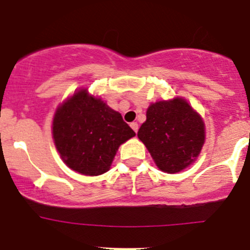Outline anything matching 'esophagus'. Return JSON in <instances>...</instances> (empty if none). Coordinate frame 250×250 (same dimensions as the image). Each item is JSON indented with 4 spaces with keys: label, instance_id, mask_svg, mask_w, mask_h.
Masks as SVG:
<instances>
[{
    "label": "esophagus",
    "instance_id": "esophagus-1",
    "mask_svg": "<svg viewBox=\"0 0 250 250\" xmlns=\"http://www.w3.org/2000/svg\"><path fill=\"white\" fill-rule=\"evenodd\" d=\"M130 127H132V129L134 130L135 133H138V129H139V125H138V123H137V122L130 123Z\"/></svg>",
    "mask_w": 250,
    "mask_h": 250
}]
</instances>
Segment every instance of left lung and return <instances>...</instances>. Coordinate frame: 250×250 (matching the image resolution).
<instances>
[{
	"label": "left lung",
	"mask_w": 250,
	"mask_h": 250,
	"mask_svg": "<svg viewBox=\"0 0 250 250\" xmlns=\"http://www.w3.org/2000/svg\"><path fill=\"white\" fill-rule=\"evenodd\" d=\"M138 138L162 172H181L200 155L204 122L183 98L153 103L146 111Z\"/></svg>",
	"instance_id": "left-lung-1"
}]
</instances>
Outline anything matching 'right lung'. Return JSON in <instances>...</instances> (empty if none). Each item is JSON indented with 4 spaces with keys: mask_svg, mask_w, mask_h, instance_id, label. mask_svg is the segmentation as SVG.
Returning <instances> with one entry per match:
<instances>
[{
    "mask_svg": "<svg viewBox=\"0 0 250 250\" xmlns=\"http://www.w3.org/2000/svg\"><path fill=\"white\" fill-rule=\"evenodd\" d=\"M135 135L120 112L81 89L54 113L53 139L65 165L83 175L110 169L121 144Z\"/></svg>",
    "mask_w": 250,
    "mask_h": 250,
    "instance_id": "right-lung-1",
    "label": "right lung"
}]
</instances>
